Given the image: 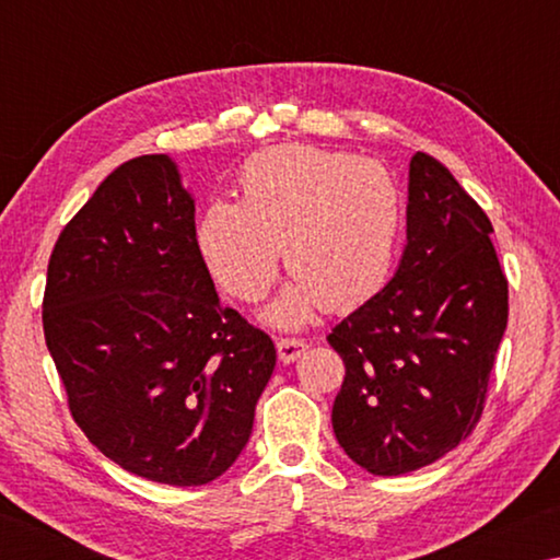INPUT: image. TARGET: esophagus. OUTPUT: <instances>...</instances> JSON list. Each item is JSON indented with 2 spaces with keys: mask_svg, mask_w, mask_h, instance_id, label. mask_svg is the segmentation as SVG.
<instances>
[{
  "mask_svg": "<svg viewBox=\"0 0 560 560\" xmlns=\"http://www.w3.org/2000/svg\"><path fill=\"white\" fill-rule=\"evenodd\" d=\"M306 348H308L306 340L301 338H277V350L283 363H293V360H296Z\"/></svg>",
  "mask_w": 560,
  "mask_h": 560,
  "instance_id": "34e87169",
  "label": "esophagus"
}]
</instances>
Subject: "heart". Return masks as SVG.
Returning <instances> with one entry per match:
<instances>
[{"mask_svg": "<svg viewBox=\"0 0 560 560\" xmlns=\"http://www.w3.org/2000/svg\"><path fill=\"white\" fill-rule=\"evenodd\" d=\"M240 202L210 200L195 226L197 254L217 287L259 301L283 264L291 287L269 308L279 326L306 320L316 303L348 311L390 277L402 230V195L390 170L340 150L277 145L236 175Z\"/></svg>", "mask_w": 560, "mask_h": 560, "instance_id": "b5f03b06", "label": "heart"}]
</instances>
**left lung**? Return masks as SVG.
<instances>
[{
    "instance_id": "obj_1",
    "label": "left lung",
    "mask_w": 560,
    "mask_h": 560,
    "mask_svg": "<svg viewBox=\"0 0 560 560\" xmlns=\"http://www.w3.org/2000/svg\"><path fill=\"white\" fill-rule=\"evenodd\" d=\"M491 232L450 170L417 153L400 267L328 334L346 365L330 420L365 471L428 467L477 428L509 318Z\"/></svg>"
}]
</instances>
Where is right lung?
I'll list each match as a JSON object with an SVG mask.
<instances>
[{
    "label": "right lung",
    "mask_w": 560,
    "mask_h": 560,
    "mask_svg": "<svg viewBox=\"0 0 560 560\" xmlns=\"http://www.w3.org/2000/svg\"><path fill=\"white\" fill-rule=\"evenodd\" d=\"M42 320L73 422L126 471L200 487L249 442L277 350L217 299L167 155L113 170L63 226Z\"/></svg>",
    "instance_id": "add662e5"
}]
</instances>
